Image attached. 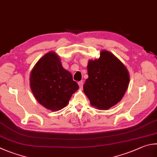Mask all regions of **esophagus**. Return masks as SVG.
<instances>
[{
	"instance_id": "1",
	"label": "esophagus",
	"mask_w": 157,
	"mask_h": 157,
	"mask_svg": "<svg viewBox=\"0 0 157 157\" xmlns=\"http://www.w3.org/2000/svg\"><path fill=\"white\" fill-rule=\"evenodd\" d=\"M78 84H79V86L80 88H82L83 87V82H78Z\"/></svg>"
}]
</instances>
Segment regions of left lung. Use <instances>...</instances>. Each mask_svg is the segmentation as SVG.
Returning <instances> with one entry per match:
<instances>
[{"mask_svg":"<svg viewBox=\"0 0 157 157\" xmlns=\"http://www.w3.org/2000/svg\"><path fill=\"white\" fill-rule=\"evenodd\" d=\"M88 78L84 92L90 104L99 110H106L120 101L128 88L129 73L122 62L107 51H102L98 59L90 60Z\"/></svg>","mask_w":157,"mask_h":157,"instance_id":"left-lung-1","label":"left lung"}]
</instances>
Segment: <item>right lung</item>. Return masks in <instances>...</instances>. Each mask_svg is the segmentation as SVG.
Returning <instances> with one entry per match:
<instances>
[{
  "mask_svg": "<svg viewBox=\"0 0 157 157\" xmlns=\"http://www.w3.org/2000/svg\"><path fill=\"white\" fill-rule=\"evenodd\" d=\"M30 86L37 101L52 111L66 106L79 88L54 52L45 54L37 62L31 73Z\"/></svg>",
  "mask_w": 157,
  "mask_h": 157,
  "instance_id": "right-lung-1",
  "label": "right lung"
}]
</instances>
